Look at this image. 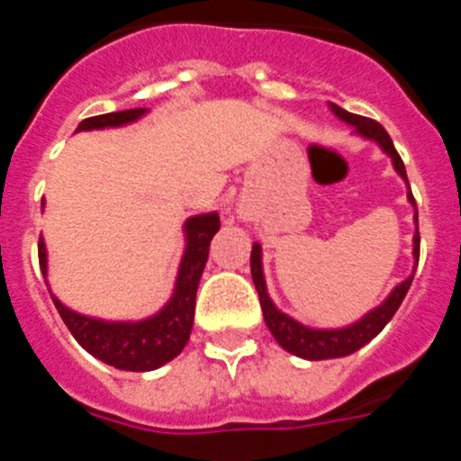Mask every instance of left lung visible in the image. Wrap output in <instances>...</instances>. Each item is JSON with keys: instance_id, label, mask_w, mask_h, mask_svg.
Listing matches in <instances>:
<instances>
[{"instance_id": "1", "label": "left lung", "mask_w": 461, "mask_h": 461, "mask_svg": "<svg viewBox=\"0 0 461 461\" xmlns=\"http://www.w3.org/2000/svg\"><path fill=\"white\" fill-rule=\"evenodd\" d=\"M330 110L335 113L339 120H344L346 124L356 126V133H360L362 138L367 140L378 142V148L393 158V166L402 177L406 180V168L402 157L397 154L393 145V138L388 136V131L378 124L376 120H369V117L353 115L348 110L339 108L337 104H330ZM409 185V180H406ZM409 201L413 203V194L409 191ZM415 223H418V210H415ZM418 228V226H415ZM413 256H415V266H418V258H420V233L415 230L413 235ZM415 272H411L409 279H404L399 286H394V291L385 297V303L378 304L376 309H372L369 313H365L360 321H356L348 328H337V330H316L307 328V325L297 323L295 319H291L288 313L279 312L275 307V303L267 295L266 288V276H263V260H260V244L256 242L254 249H251V279L256 284V291H258L260 309H263V319H266V325L270 328L272 337L279 341V346L284 351L293 353L297 357H304V360H330V357H344L356 353L357 348L372 341L374 337L381 332L385 325L390 323V319L394 316V312L399 309L402 300L406 297L411 288V281H413Z\"/></svg>"}]
</instances>
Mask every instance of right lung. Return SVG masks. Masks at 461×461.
Segmentation results:
<instances>
[{
  "label": "right lung",
  "mask_w": 461,
  "mask_h": 461,
  "mask_svg": "<svg viewBox=\"0 0 461 461\" xmlns=\"http://www.w3.org/2000/svg\"><path fill=\"white\" fill-rule=\"evenodd\" d=\"M148 113V108L120 110V113H105V115L87 117L78 124L76 131H92V129H108V126H124L136 122ZM219 230V214L207 212V214H195L186 219L185 235L186 247L182 256L177 279H175V291L166 307L158 313L145 321H101L92 316H83L78 312H71L64 307L55 295L57 312L71 330L85 351L99 357L110 367L126 369V372H152L161 365L170 362L182 353L194 328L195 312V291L205 270L207 254H210V242ZM39 266L43 276L48 275V254L43 238L39 240Z\"/></svg>",
  "instance_id": "add662e5"
}]
</instances>
